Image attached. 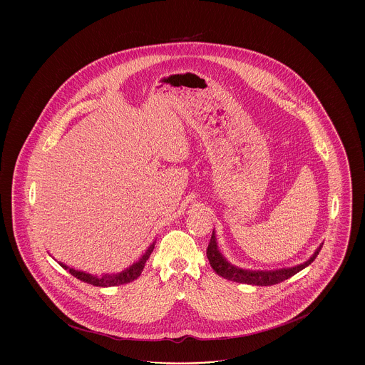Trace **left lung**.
<instances>
[{
  "label": "left lung",
  "mask_w": 365,
  "mask_h": 365,
  "mask_svg": "<svg viewBox=\"0 0 365 365\" xmlns=\"http://www.w3.org/2000/svg\"><path fill=\"white\" fill-rule=\"evenodd\" d=\"M320 249H322V245L316 249V252L313 253L312 257L309 260H307L299 265L292 267V268H280V269H272V271L242 269V268L232 265L231 262H228L223 257V255L219 252L215 231H213L210 241H209L208 249H207V257H208L209 264L213 268V271L225 279L238 282V283L253 284V286H272V284L280 283L286 279L292 278L297 272H299L301 269L308 267L317 257Z\"/></svg>",
  "instance_id": "left-lung-1"
}]
</instances>
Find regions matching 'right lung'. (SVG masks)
<instances>
[{
    "instance_id": "obj_1",
    "label": "right lung",
    "mask_w": 365,
    "mask_h": 365,
    "mask_svg": "<svg viewBox=\"0 0 365 365\" xmlns=\"http://www.w3.org/2000/svg\"><path fill=\"white\" fill-rule=\"evenodd\" d=\"M155 243L156 242L152 243V245L148 247V250L145 252V255H143L137 262H134L133 265H130L128 268H125L122 272L115 274V275H110V277H106V275H105L103 278H98V277H96V275L87 274V272H83V271H78V269L70 268V267H67V265L63 264V262H58V264H60L64 269L70 271V274L72 277H75V278L79 279V280H82V282H85V283H88V284L100 286V287L119 286V284H124V283H130V282H133L134 279L138 278L139 275H140V272L143 271V267H145V264H146V260L150 257V255H152V252H153V249H155Z\"/></svg>"
}]
</instances>
